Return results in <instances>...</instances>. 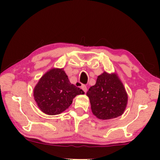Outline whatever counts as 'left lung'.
<instances>
[{
	"label": "left lung",
	"instance_id": "8db88e82",
	"mask_svg": "<svg viewBox=\"0 0 160 160\" xmlns=\"http://www.w3.org/2000/svg\"><path fill=\"white\" fill-rule=\"evenodd\" d=\"M83 94L82 89L70 82L63 69L59 68L45 73L33 91L38 107L49 115L60 114L71 106L76 95Z\"/></svg>",
	"mask_w": 160,
	"mask_h": 160
}]
</instances>
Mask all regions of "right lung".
I'll return each mask as SVG.
<instances>
[{"label": "right lung", "instance_id": "1", "mask_svg": "<svg viewBox=\"0 0 160 160\" xmlns=\"http://www.w3.org/2000/svg\"><path fill=\"white\" fill-rule=\"evenodd\" d=\"M93 114L100 119H111L123 113L128 103V95L123 84L115 74L104 72L95 85L87 92Z\"/></svg>", "mask_w": 160, "mask_h": 160}]
</instances>
